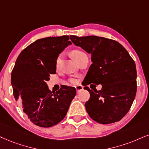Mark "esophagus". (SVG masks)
<instances>
[{"label":"esophagus","mask_w":149,"mask_h":149,"mask_svg":"<svg viewBox=\"0 0 149 149\" xmlns=\"http://www.w3.org/2000/svg\"><path fill=\"white\" fill-rule=\"evenodd\" d=\"M75 88H76L77 92V93H79V92H81V91H83V90H84V87H83V86H82L79 85V86H76V87H75Z\"/></svg>","instance_id":"34e87169"}]
</instances>
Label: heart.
Wrapping results in <instances>:
<instances>
[{"label":"heart","instance_id":"b5f03b06","mask_svg":"<svg viewBox=\"0 0 149 149\" xmlns=\"http://www.w3.org/2000/svg\"><path fill=\"white\" fill-rule=\"evenodd\" d=\"M85 54H86L85 53L82 52L81 50H79V49H74V50L72 52V57L74 58V59L75 61L78 60L79 58H81L82 56H84V55ZM61 61H62V55L59 54L57 57H56V61H55V65H56V68L59 67L61 63ZM70 81L72 84L77 83V80L74 79H70Z\"/></svg>","mask_w":149,"mask_h":149}]
</instances>
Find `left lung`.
<instances>
[{
	"instance_id": "1",
	"label": "left lung",
	"mask_w": 149,
	"mask_h": 149,
	"mask_svg": "<svg viewBox=\"0 0 149 149\" xmlns=\"http://www.w3.org/2000/svg\"><path fill=\"white\" fill-rule=\"evenodd\" d=\"M70 40L91 54L93 63L84 79V89L91 95L85 104L89 116L102 124L121 120L130 110L136 95L135 61L128 51L114 40L74 35H70ZM90 83L102 84V89L93 91L86 86Z\"/></svg>"
}]
</instances>
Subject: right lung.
<instances>
[{
    "mask_svg": "<svg viewBox=\"0 0 149 149\" xmlns=\"http://www.w3.org/2000/svg\"><path fill=\"white\" fill-rule=\"evenodd\" d=\"M69 39L64 35L36 40L20 53L12 70L14 98L20 100L31 122L40 127H51L63 119L76 95L74 87L63 86L53 93L46 83L56 73V57L72 44Z\"/></svg>",
    "mask_w": 149,
    "mask_h": 149,
    "instance_id": "1",
    "label": "right lung"
}]
</instances>
